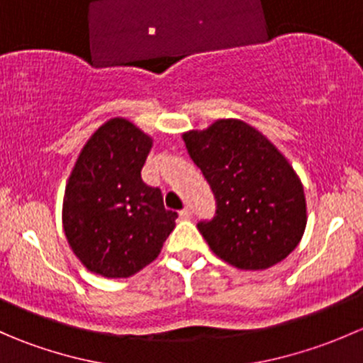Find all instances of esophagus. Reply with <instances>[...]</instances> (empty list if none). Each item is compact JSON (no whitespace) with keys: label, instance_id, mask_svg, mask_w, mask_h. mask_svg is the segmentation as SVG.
I'll use <instances>...</instances> for the list:
<instances>
[{"label":"esophagus","instance_id":"esophagus-1","mask_svg":"<svg viewBox=\"0 0 363 363\" xmlns=\"http://www.w3.org/2000/svg\"><path fill=\"white\" fill-rule=\"evenodd\" d=\"M179 216H181V219H191L193 218V212H191V208L186 207L184 211L179 212Z\"/></svg>","mask_w":363,"mask_h":363}]
</instances>
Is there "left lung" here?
<instances>
[{"mask_svg": "<svg viewBox=\"0 0 363 363\" xmlns=\"http://www.w3.org/2000/svg\"><path fill=\"white\" fill-rule=\"evenodd\" d=\"M214 191L218 211L199 230L218 258L240 270H265L298 246L307 225L303 186L290 161L242 119H218L182 133Z\"/></svg>", "mask_w": 363, "mask_h": 363, "instance_id": "1", "label": "left lung"}]
</instances>
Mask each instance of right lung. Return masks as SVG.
<instances>
[{
  "instance_id": "1",
  "label": "right lung",
  "mask_w": 363,
  "mask_h": 363,
  "mask_svg": "<svg viewBox=\"0 0 363 363\" xmlns=\"http://www.w3.org/2000/svg\"><path fill=\"white\" fill-rule=\"evenodd\" d=\"M152 137L124 117L105 121L84 144L63 196V230L73 255L96 276L119 279L155 262L175 228L158 188L140 170Z\"/></svg>"
}]
</instances>
